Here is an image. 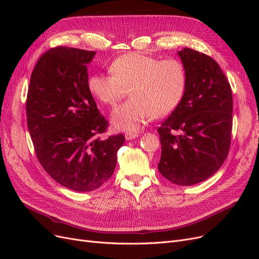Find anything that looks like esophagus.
Listing matches in <instances>:
<instances>
[{
  "label": "esophagus",
  "instance_id": "esophagus-1",
  "mask_svg": "<svg viewBox=\"0 0 259 259\" xmlns=\"http://www.w3.org/2000/svg\"><path fill=\"white\" fill-rule=\"evenodd\" d=\"M136 137H138L137 133H126V134H125V139L126 140H132Z\"/></svg>",
  "mask_w": 259,
  "mask_h": 259
}]
</instances>
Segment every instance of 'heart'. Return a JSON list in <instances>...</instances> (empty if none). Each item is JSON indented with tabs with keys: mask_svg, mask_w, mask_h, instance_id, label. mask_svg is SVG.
<instances>
[{
	"mask_svg": "<svg viewBox=\"0 0 259 259\" xmlns=\"http://www.w3.org/2000/svg\"><path fill=\"white\" fill-rule=\"evenodd\" d=\"M112 74L94 73L88 86L92 95L107 106H115L131 90L132 99L114 109L113 127L136 132L154 117L173 112L182 101L187 85L184 64L176 58L159 59L142 53L116 58Z\"/></svg>",
	"mask_w": 259,
	"mask_h": 259,
	"instance_id": "1",
	"label": "heart"
}]
</instances>
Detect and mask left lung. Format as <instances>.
I'll return each instance as SVG.
<instances>
[{
  "instance_id": "8db88e82",
  "label": "left lung",
  "mask_w": 259,
  "mask_h": 259,
  "mask_svg": "<svg viewBox=\"0 0 259 259\" xmlns=\"http://www.w3.org/2000/svg\"><path fill=\"white\" fill-rule=\"evenodd\" d=\"M187 72L184 97L158 128L159 171L170 183L191 186L221 168L232 131V92L217 62L191 49L178 52Z\"/></svg>"
}]
</instances>
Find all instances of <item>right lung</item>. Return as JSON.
Instances as JSON below:
<instances>
[{"mask_svg": "<svg viewBox=\"0 0 259 259\" xmlns=\"http://www.w3.org/2000/svg\"><path fill=\"white\" fill-rule=\"evenodd\" d=\"M96 52L51 49L31 73L27 123L38 162L68 189L86 192L103 186L113 174L122 134L98 137L108 121L89 90L90 64Z\"/></svg>", "mask_w": 259, "mask_h": 259, "instance_id": "right-lung-1", "label": "right lung"}]
</instances>
